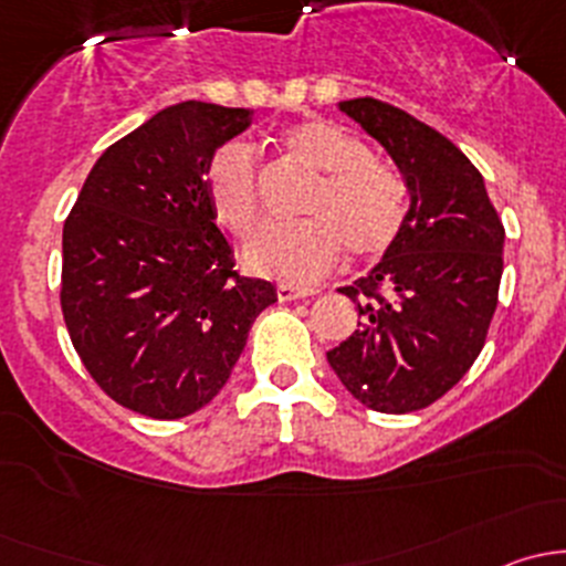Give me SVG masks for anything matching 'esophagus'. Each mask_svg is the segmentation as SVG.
<instances>
[{"instance_id": "obj_1", "label": "esophagus", "mask_w": 566, "mask_h": 566, "mask_svg": "<svg viewBox=\"0 0 566 566\" xmlns=\"http://www.w3.org/2000/svg\"><path fill=\"white\" fill-rule=\"evenodd\" d=\"M319 290H306V287H293V284H279L276 295L279 301H298L306 298V295H317Z\"/></svg>"}]
</instances>
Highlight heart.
Listing matches in <instances>:
<instances>
[{
    "mask_svg": "<svg viewBox=\"0 0 566 566\" xmlns=\"http://www.w3.org/2000/svg\"><path fill=\"white\" fill-rule=\"evenodd\" d=\"M295 158L317 169L319 182L304 205L310 219L273 227L247 249L249 271L304 284L336 265L345 247L358 260L391 249L408 213L405 182L373 147L331 119H301L282 130ZM205 193L219 224L251 238L262 224L256 158L247 142H227L205 167Z\"/></svg>",
    "mask_w": 566,
    "mask_h": 566,
    "instance_id": "heart-1",
    "label": "heart"
}]
</instances>
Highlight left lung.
Wrapping results in <instances>:
<instances>
[{"label": "left lung", "mask_w": 566, "mask_h": 566, "mask_svg": "<svg viewBox=\"0 0 566 566\" xmlns=\"http://www.w3.org/2000/svg\"><path fill=\"white\" fill-rule=\"evenodd\" d=\"M339 108L386 147L410 205L384 260L342 287L361 323L325 356L358 402L410 413L441 399L482 353L504 273V224L484 177L447 136L384 101Z\"/></svg>", "instance_id": "obj_1"}]
</instances>
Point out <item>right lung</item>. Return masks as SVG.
Instances as JSON below:
<instances>
[{
  "instance_id": "obj_1",
  "label": "right lung",
  "mask_w": 566,
  "mask_h": 566,
  "mask_svg": "<svg viewBox=\"0 0 566 566\" xmlns=\"http://www.w3.org/2000/svg\"><path fill=\"white\" fill-rule=\"evenodd\" d=\"M251 108H161L95 161L62 230V315L114 402L182 419L230 380L276 287L238 276L205 193L210 156Z\"/></svg>"
}]
</instances>
